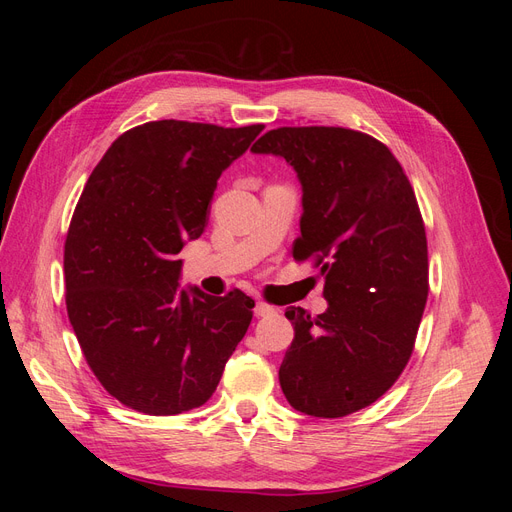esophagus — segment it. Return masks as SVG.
Instances as JSON below:
<instances>
[{
  "instance_id": "obj_1",
  "label": "esophagus",
  "mask_w": 512,
  "mask_h": 512,
  "mask_svg": "<svg viewBox=\"0 0 512 512\" xmlns=\"http://www.w3.org/2000/svg\"><path fill=\"white\" fill-rule=\"evenodd\" d=\"M254 314L258 318H265V316H275L277 314V307L265 303V301H256V307H254Z\"/></svg>"
}]
</instances>
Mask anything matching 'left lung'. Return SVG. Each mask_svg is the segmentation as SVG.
<instances>
[{
    "label": "left lung",
    "mask_w": 512,
    "mask_h": 512,
    "mask_svg": "<svg viewBox=\"0 0 512 512\" xmlns=\"http://www.w3.org/2000/svg\"><path fill=\"white\" fill-rule=\"evenodd\" d=\"M254 153L282 156L303 185L297 262L314 260L329 307H288L294 339L280 367L288 404L339 418L380 399L406 369L427 292L421 209L391 149L350 128L262 134Z\"/></svg>",
    "instance_id": "obj_1"
}]
</instances>
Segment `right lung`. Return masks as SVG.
Wrapping results in <instances>:
<instances>
[{"instance_id": "right-lung-1", "label": "right lung", "mask_w": 512, "mask_h": 512, "mask_svg": "<svg viewBox=\"0 0 512 512\" xmlns=\"http://www.w3.org/2000/svg\"><path fill=\"white\" fill-rule=\"evenodd\" d=\"M262 128L149 121L89 175L64 245L66 307L87 365L123 406L151 416L203 406L250 327L254 299L181 290L177 254L203 235L222 170Z\"/></svg>"}]
</instances>
